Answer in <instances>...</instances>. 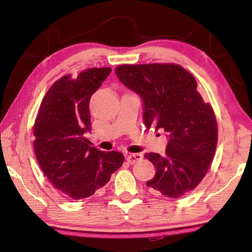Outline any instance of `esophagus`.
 Instances as JSON below:
<instances>
[{"label": "esophagus", "instance_id": "34e87169", "mask_svg": "<svg viewBox=\"0 0 252 252\" xmlns=\"http://www.w3.org/2000/svg\"><path fill=\"white\" fill-rule=\"evenodd\" d=\"M142 155L141 153H131V155L126 156V161L129 162L130 164H133L135 162L142 160Z\"/></svg>", "mask_w": 252, "mask_h": 252}]
</instances>
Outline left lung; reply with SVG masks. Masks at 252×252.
<instances>
[{
    "label": "left lung",
    "instance_id": "obj_1",
    "mask_svg": "<svg viewBox=\"0 0 252 252\" xmlns=\"http://www.w3.org/2000/svg\"><path fill=\"white\" fill-rule=\"evenodd\" d=\"M121 82L143 100L148 129L169 135L165 153H146L156 168L147 182L153 193L180 198L206 177L218 142L212 106L197 91L194 76L176 63L122 64L116 67Z\"/></svg>",
    "mask_w": 252,
    "mask_h": 252
}]
</instances>
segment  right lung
Wrapping results in <instances>:
<instances>
[{
    "label": "right lung",
    "instance_id": "right-lung-1",
    "mask_svg": "<svg viewBox=\"0 0 252 252\" xmlns=\"http://www.w3.org/2000/svg\"><path fill=\"white\" fill-rule=\"evenodd\" d=\"M111 71L90 67L75 79L66 74L55 81L34 122V152L42 171L55 189L74 200L104 187L125 161L121 152L100 151L84 138L91 129V95Z\"/></svg>",
    "mask_w": 252,
    "mask_h": 252
}]
</instances>
